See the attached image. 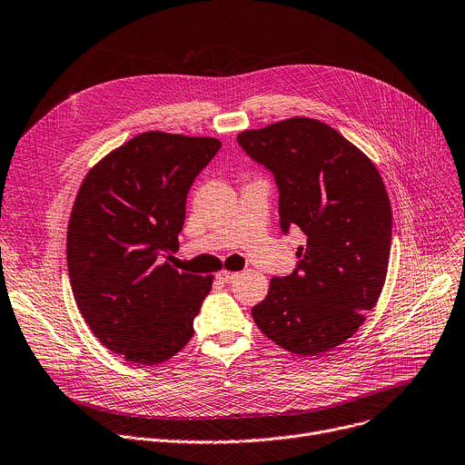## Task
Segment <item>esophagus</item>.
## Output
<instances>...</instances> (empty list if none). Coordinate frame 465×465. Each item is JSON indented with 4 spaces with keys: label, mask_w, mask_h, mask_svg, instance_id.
<instances>
[{
    "label": "esophagus",
    "mask_w": 465,
    "mask_h": 465,
    "mask_svg": "<svg viewBox=\"0 0 465 465\" xmlns=\"http://www.w3.org/2000/svg\"><path fill=\"white\" fill-rule=\"evenodd\" d=\"M235 276H237V272H233V271H226V269H223V271L219 272V278H221V281H224V282L233 281Z\"/></svg>",
    "instance_id": "1"
}]
</instances>
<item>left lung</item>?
<instances>
[{"label": "left lung", "instance_id": "8db88e82", "mask_svg": "<svg viewBox=\"0 0 465 465\" xmlns=\"http://www.w3.org/2000/svg\"><path fill=\"white\" fill-rule=\"evenodd\" d=\"M237 142L274 173L282 230L297 226L306 235L297 269L271 278L252 318L292 353L331 351L357 332L385 284L392 211L383 179L357 145L320 119L276 121L239 133Z\"/></svg>", "mask_w": 465, "mask_h": 465}]
</instances>
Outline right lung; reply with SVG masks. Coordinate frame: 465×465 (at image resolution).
<instances>
[{
	"label": "right lung",
	"instance_id": "1",
	"mask_svg": "<svg viewBox=\"0 0 465 465\" xmlns=\"http://www.w3.org/2000/svg\"><path fill=\"white\" fill-rule=\"evenodd\" d=\"M221 140L142 133L84 177L67 228L78 311L103 346L136 364H159L189 344L213 274L175 271L184 202Z\"/></svg>",
	"mask_w": 465,
	"mask_h": 465
}]
</instances>
